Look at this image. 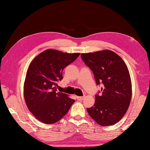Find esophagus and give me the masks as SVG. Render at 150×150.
Wrapping results in <instances>:
<instances>
[{
    "label": "esophagus",
    "instance_id": "obj_1",
    "mask_svg": "<svg viewBox=\"0 0 150 150\" xmlns=\"http://www.w3.org/2000/svg\"><path fill=\"white\" fill-rule=\"evenodd\" d=\"M84 98V96H77V100L81 101V100H83Z\"/></svg>",
    "mask_w": 150,
    "mask_h": 150
}]
</instances>
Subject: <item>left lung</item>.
<instances>
[{"instance_id": "1", "label": "left lung", "mask_w": 150, "mask_h": 150, "mask_svg": "<svg viewBox=\"0 0 150 150\" xmlns=\"http://www.w3.org/2000/svg\"><path fill=\"white\" fill-rule=\"evenodd\" d=\"M81 59L94 74L96 83L101 85L95 95V103L87 108L96 122L108 126L118 122L126 113L132 95L128 69L122 58L111 50L82 54Z\"/></svg>"}]
</instances>
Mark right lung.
Instances as JSON below:
<instances>
[{
  "mask_svg": "<svg viewBox=\"0 0 150 150\" xmlns=\"http://www.w3.org/2000/svg\"><path fill=\"white\" fill-rule=\"evenodd\" d=\"M56 50H47L33 60L28 69L24 96L29 110L36 119L54 124L65 115L75 102L66 93L57 92L62 71L79 56Z\"/></svg>",
  "mask_w": 150,
  "mask_h": 150,
  "instance_id": "obj_1",
  "label": "right lung"
}]
</instances>
